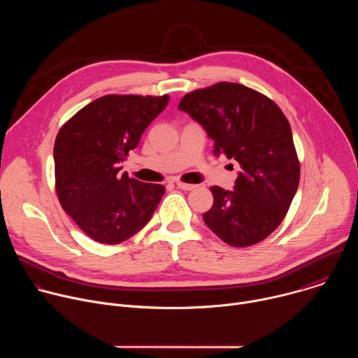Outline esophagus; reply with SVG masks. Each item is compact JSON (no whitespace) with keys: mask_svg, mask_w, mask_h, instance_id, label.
Returning a JSON list of instances; mask_svg holds the SVG:
<instances>
[{"mask_svg":"<svg viewBox=\"0 0 358 358\" xmlns=\"http://www.w3.org/2000/svg\"><path fill=\"white\" fill-rule=\"evenodd\" d=\"M176 185H177L178 188L184 189V191H191V189H194V188H195V185H192V184H187V182H182V181H176Z\"/></svg>","mask_w":358,"mask_h":358,"instance_id":"obj_1","label":"esophagus"}]
</instances>
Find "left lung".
<instances>
[{"label":"left lung","mask_w":358,"mask_h":358,"mask_svg":"<svg viewBox=\"0 0 358 358\" xmlns=\"http://www.w3.org/2000/svg\"><path fill=\"white\" fill-rule=\"evenodd\" d=\"M214 140V155L239 163L234 191L211 187L214 203L203 222L225 243L245 248L283 221L300 180L290 124L265 94L220 82L187 93L178 105Z\"/></svg>","instance_id":"1"}]
</instances>
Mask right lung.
Instances as JSON below:
<instances>
[{
  "label": "right lung",
  "instance_id": "right-lung-1",
  "mask_svg": "<svg viewBox=\"0 0 358 358\" xmlns=\"http://www.w3.org/2000/svg\"><path fill=\"white\" fill-rule=\"evenodd\" d=\"M169 100V94L101 96L61 127L54 147L57 194L89 238L120 243L155 214L164 185L120 174V164Z\"/></svg>",
  "mask_w": 358,
  "mask_h": 358
}]
</instances>
